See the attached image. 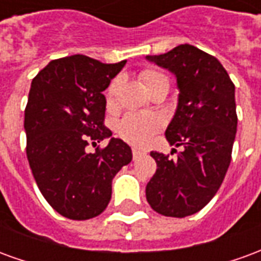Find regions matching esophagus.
<instances>
[{
  "instance_id": "34e87169",
  "label": "esophagus",
  "mask_w": 261,
  "mask_h": 261,
  "mask_svg": "<svg viewBox=\"0 0 261 261\" xmlns=\"http://www.w3.org/2000/svg\"><path fill=\"white\" fill-rule=\"evenodd\" d=\"M132 154H134V159H138V157L142 156V154H145V151L140 150V149H136V147H135L134 150H132Z\"/></svg>"
}]
</instances>
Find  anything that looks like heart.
I'll use <instances>...</instances> for the list:
<instances>
[{
  "label": "heart",
  "mask_w": 261,
  "mask_h": 261,
  "mask_svg": "<svg viewBox=\"0 0 261 261\" xmlns=\"http://www.w3.org/2000/svg\"><path fill=\"white\" fill-rule=\"evenodd\" d=\"M163 77L160 73L156 71H143L142 73V80L145 84L150 83L154 79ZM119 80H114L107 90V101L108 104L114 102L116 88H118ZM163 121L159 115L154 114H127L118 125V132L123 139L132 143V145L143 146L149 143L151 138L162 129Z\"/></svg>",
  "instance_id": "obj_1"
}]
</instances>
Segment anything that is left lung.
<instances>
[{
    "instance_id": "left-lung-1",
    "label": "left lung",
    "mask_w": 261,
    "mask_h": 261,
    "mask_svg": "<svg viewBox=\"0 0 261 261\" xmlns=\"http://www.w3.org/2000/svg\"><path fill=\"white\" fill-rule=\"evenodd\" d=\"M146 60L175 75L177 108L164 135L171 150L182 147L175 160L151 151L157 170L146 198L159 214L184 218L214 198L228 171L238 127L234 86L219 60L195 46Z\"/></svg>"
}]
</instances>
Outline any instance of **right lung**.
Masks as SVG:
<instances>
[{"label": "right lung", "mask_w": 261, "mask_h": 261, "mask_svg": "<svg viewBox=\"0 0 261 261\" xmlns=\"http://www.w3.org/2000/svg\"><path fill=\"white\" fill-rule=\"evenodd\" d=\"M125 64L74 55L51 60L31 84L23 122L28 162L42 195L68 219L99 215L110 202L112 178L132 160L129 145L104 126L102 92ZM104 139H110L107 148L85 150Z\"/></svg>", "instance_id": "add662e5"}]
</instances>
